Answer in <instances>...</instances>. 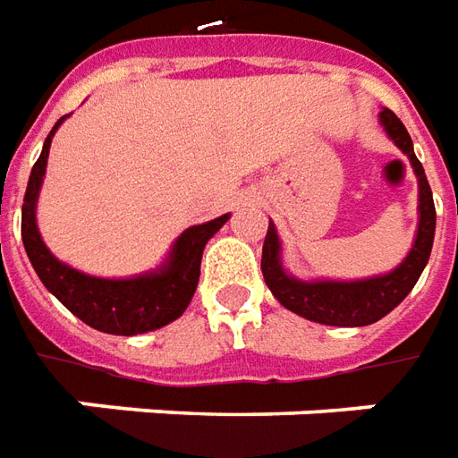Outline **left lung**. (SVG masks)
I'll return each instance as SVG.
<instances>
[{"label": "left lung", "mask_w": 458, "mask_h": 458, "mask_svg": "<svg viewBox=\"0 0 458 458\" xmlns=\"http://www.w3.org/2000/svg\"><path fill=\"white\" fill-rule=\"evenodd\" d=\"M382 126L402 151L407 153L419 178V230L414 248L396 270L372 280H357V283H302L284 273L280 265V240L275 225H267V235L262 242V277L277 297V302L287 307L290 312L302 315L312 322L335 325V327H364L382 319L392 312L417 284L419 275L429 260L431 245H434V228H437V210L434 198L421 163L414 156L411 136L404 123L394 116V111L385 108L379 114Z\"/></svg>", "instance_id": "1"}]
</instances>
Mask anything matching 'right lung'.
<instances>
[{
	"label": "right lung",
	"instance_id": "1",
	"mask_svg": "<svg viewBox=\"0 0 458 458\" xmlns=\"http://www.w3.org/2000/svg\"><path fill=\"white\" fill-rule=\"evenodd\" d=\"M62 116L44 140L39 161L34 163L29 175L24 206H21V240L34 270L39 275L44 287L56 297L69 312L86 322L89 327L108 335H140L151 332L168 322H174L191 305L200 277V258L206 242L220 230L228 216L193 225L175 240L174 252L161 270L151 275H140L131 280H104L79 273L69 265L59 262L44 245L37 228V196H39L47 158H49L51 136L62 126Z\"/></svg>",
	"mask_w": 458,
	"mask_h": 458
}]
</instances>
